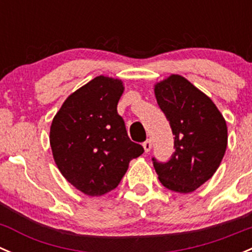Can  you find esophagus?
<instances>
[{"label": "esophagus", "instance_id": "1", "mask_svg": "<svg viewBox=\"0 0 252 252\" xmlns=\"http://www.w3.org/2000/svg\"><path fill=\"white\" fill-rule=\"evenodd\" d=\"M143 148H144V152L146 153H148L149 151L152 149V141L151 139H147L146 142H143Z\"/></svg>", "mask_w": 252, "mask_h": 252}]
</instances>
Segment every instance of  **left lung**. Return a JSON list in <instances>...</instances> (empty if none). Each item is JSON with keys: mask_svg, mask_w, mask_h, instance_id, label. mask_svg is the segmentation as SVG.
I'll return each instance as SVG.
<instances>
[{"mask_svg": "<svg viewBox=\"0 0 252 252\" xmlns=\"http://www.w3.org/2000/svg\"><path fill=\"white\" fill-rule=\"evenodd\" d=\"M157 103L170 124L175 152L166 163L153 165L163 186L193 192L213 176L225 153L228 128L210 96L180 74L154 84Z\"/></svg>", "mask_w": 252, "mask_h": 252, "instance_id": "1", "label": "left lung"}]
</instances>
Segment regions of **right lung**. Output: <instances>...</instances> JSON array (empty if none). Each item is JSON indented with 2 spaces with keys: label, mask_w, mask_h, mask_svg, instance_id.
<instances>
[{
  "label": "right lung",
  "mask_w": 252,
  "mask_h": 252,
  "mask_svg": "<svg viewBox=\"0 0 252 252\" xmlns=\"http://www.w3.org/2000/svg\"><path fill=\"white\" fill-rule=\"evenodd\" d=\"M121 79L98 76L68 95L54 116L50 146L63 178L84 195L114 190L129 161L144 152L127 136L118 103Z\"/></svg>",
  "instance_id": "right-lung-1"
}]
</instances>
